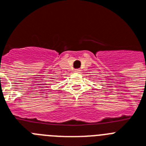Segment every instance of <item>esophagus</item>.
I'll list each match as a JSON object with an SVG mask.
<instances>
[{"mask_svg":"<svg viewBox=\"0 0 146 146\" xmlns=\"http://www.w3.org/2000/svg\"><path fill=\"white\" fill-rule=\"evenodd\" d=\"M74 72H78H78H80V69H79V68H76V69H74Z\"/></svg>","mask_w":146,"mask_h":146,"instance_id":"esophagus-1","label":"esophagus"}]
</instances>
